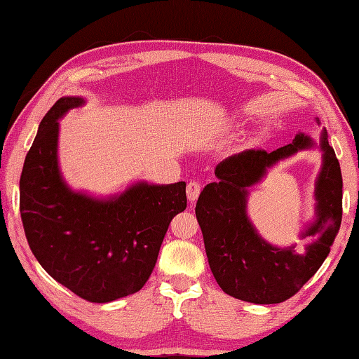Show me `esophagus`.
I'll return each instance as SVG.
<instances>
[{
	"mask_svg": "<svg viewBox=\"0 0 359 359\" xmlns=\"http://www.w3.org/2000/svg\"><path fill=\"white\" fill-rule=\"evenodd\" d=\"M199 193H201V182H196V180H191L188 182L187 185V196L190 199L191 203H194L199 196Z\"/></svg>",
	"mask_w": 359,
	"mask_h": 359,
	"instance_id": "1",
	"label": "esophagus"
}]
</instances>
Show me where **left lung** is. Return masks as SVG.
I'll return each mask as SVG.
<instances>
[{"label": "left lung", "instance_id": "obj_1", "mask_svg": "<svg viewBox=\"0 0 359 359\" xmlns=\"http://www.w3.org/2000/svg\"><path fill=\"white\" fill-rule=\"evenodd\" d=\"M312 141L297 135L293 142L266 151L248 149L224 158L215 168L217 182L205 185L196 203L205 253L217 283L236 299L253 304H278L290 299L320 269L342 222V172L326 131L321 139L323 168L317 179V220L302 238L312 236L306 253L294 247L277 248L258 236L245 214L247 190L261 180L266 169Z\"/></svg>", "mask_w": 359, "mask_h": 359}]
</instances>
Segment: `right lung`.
<instances>
[{"label": "right lung", "instance_id": "right-lung-1", "mask_svg": "<svg viewBox=\"0 0 359 359\" xmlns=\"http://www.w3.org/2000/svg\"><path fill=\"white\" fill-rule=\"evenodd\" d=\"M82 104L60 98L42 118L20 175V217L48 276L85 301L111 302L149 280L169 223L187 209V184H136L107 201L71 191L57 161L58 118Z\"/></svg>", "mask_w": 359, "mask_h": 359}]
</instances>
